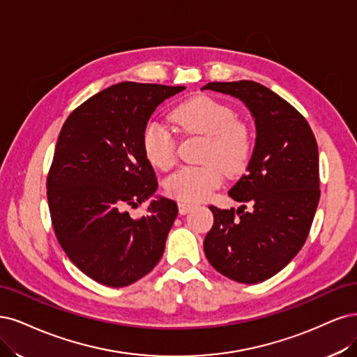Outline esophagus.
Returning <instances> with one entry per match:
<instances>
[{
  "instance_id": "34e87169",
  "label": "esophagus",
  "mask_w": 357,
  "mask_h": 357,
  "mask_svg": "<svg viewBox=\"0 0 357 357\" xmlns=\"http://www.w3.org/2000/svg\"><path fill=\"white\" fill-rule=\"evenodd\" d=\"M178 208H179V213L181 215H185V213H188L194 208V204L187 203V202H178Z\"/></svg>"
}]
</instances>
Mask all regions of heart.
I'll return each instance as SVG.
<instances>
[{
	"label": "heart",
	"mask_w": 357,
	"mask_h": 357,
	"mask_svg": "<svg viewBox=\"0 0 357 357\" xmlns=\"http://www.w3.org/2000/svg\"><path fill=\"white\" fill-rule=\"evenodd\" d=\"M174 120L183 130L206 137L203 165L185 166L165 181V190L179 202H203L221 185L224 170L237 175L249 162L252 137L234 111L208 96L182 102L174 111ZM142 149L154 167L167 170L176 162V139L167 126L151 119L142 130Z\"/></svg>",
	"instance_id": "1"
}]
</instances>
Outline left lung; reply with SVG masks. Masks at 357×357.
Listing matches in <instances>:
<instances>
[{"label":"left lung","instance_id":"obj_1","mask_svg":"<svg viewBox=\"0 0 357 357\" xmlns=\"http://www.w3.org/2000/svg\"><path fill=\"white\" fill-rule=\"evenodd\" d=\"M203 90L240 99L257 126L246 174L228 191L250 211L209 206L213 227L204 254L225 278L259 283L284 268L307 240L320 197L316 137L289 102L259 83L213 82Z\"/></svg>","mask_w":357,"mask_h":357}]
</instances>
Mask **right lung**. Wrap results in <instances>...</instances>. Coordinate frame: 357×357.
<instances>
[{
    "instance_id": "1",
    "label": "right lung",
    "mask_w": 357,
    "mask_h": 357,
    "mask_svg": "<svg viewBox=\"0 0 357 357\" xmlns=\"http://www.w3.org/2000/svg\"><path fill=\"white\" fill-rule=\"evenodd\" d=\"M183 89L119 83L82 103L62 126L47 176L52 224L68 258L98 283L129 286L163 255L176 203L157 197L137 220L126 208L157 191L142 130L160 103Z\"/></svg>"
}]
</instances>
